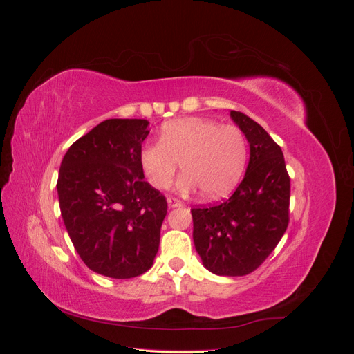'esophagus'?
<instances>
[{
    "mask_svg": "<svg viewBox=\"0 0 354 354\" xmlns=\"http://www.w3.org/2000/svg\"><path fill=\"white\" fill-rule=\"evenodd\" d=\"M167 202H168V207H169V208H177V207L183 205V202H181V201L177 199V198H173V196H169V198L167 199Z\"/></svg>",
    "mask_w": 354,
    "mask_h": 354,
    "instance_id": "esophagus-1",
    "label": "esophagus"
}]
</instances>
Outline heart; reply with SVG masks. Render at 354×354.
Listing matches in <instances>:
<instances>
[{
	"label": "heart",
	"mask_w": 354,
	"mask_h": 354,
	"mask_svg": "<svg viewBox=\"0 0 354 354\" xmlns=\"http://www.w3.org/2000/svg\"><path fill=\"white\" fill-rule=\"evenodd\" d=\"M248 156L241 128L205 118H180L167 122L159 142L146 143L138 156L142 171L155 189H167L178 164L185 174L177 181L181 194L198 187L207 199H217L238 185Z\"/></svg>",
	"instance_id": "1"
}]
</instances>
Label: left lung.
Returning a JSON list of instances; mask_svg holds the SVG:
<instances>
[{"label":"left lung","instance_id":"obj_1","mask_svg":"<svg viewBox=\"0 0 354 354\" xmlns=\"http://www.w3.org/2000/svg\"><path fill=\"white\" fill-rule=\"evenodd\" d=\"M233 122L250 143V162L233 195L216 205L192 208L194 242L202 264L218 276H245L260 267L289 223L291 183L281 146L242 112Z\"/></svg>","mask_w":354,"mask_h":354}]
</instances>
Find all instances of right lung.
Instances as JSON below:
<instances>
[{"label": "right lung", "instance_id": "1", "mask_svg": "<svg viewBox=\"0 0 354 354\" xmlns=\"http://www.w3.org/2000/svg\"><path fill=\"white\" fill-rule=\"evenodd\" d=\"M146 120H106L63 156L57 180L69 238L90 270L130 279L151 269L167 199L145 181Z\"/></svg>", "mask_w": 354, "mask_h": 354}]
</instances>
